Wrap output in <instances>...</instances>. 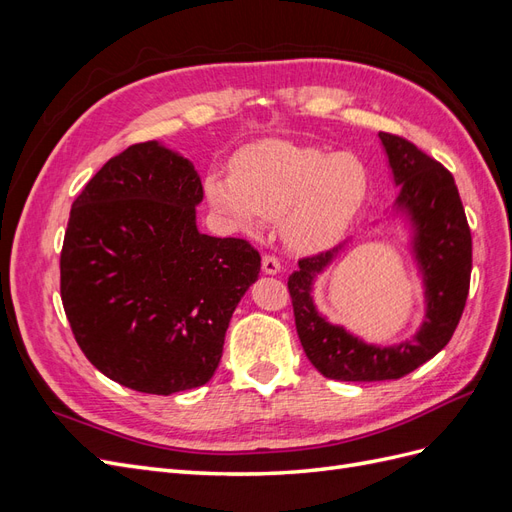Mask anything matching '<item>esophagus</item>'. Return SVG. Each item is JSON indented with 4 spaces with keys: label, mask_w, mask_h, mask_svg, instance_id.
<instances>
[{
    "label": "esophagus",
    "mask_w": 512,
    "mask_h": 512,
    "mask_svg": "<svg viewBox=\"0 0 512 512\" xmlns=\"http://www.w3.org/2000/svg\"><path fill=\"white\" fill-rule=\"evenodd\" d=\"M262 271L269 273V275H275L282 271V262L277 256H271V254H265L262 256Z\"/></svg>",
    "instance_id": "1"
}]
</instances>
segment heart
I'll list each match as a JSON object with an SVG mask.
<instances>
[{
  "instance_id": "1",
  "label": "heart",
  "mask_w": 512,
  "mask_h": 512,
  "mask_svg": "<svg viewBox=\"0 0 512 512\" xmlns=\"http://www.w3.org/2000/svg\"><path fill=\"white\" fill-rule=\"evenodd\" d=\"M205 190L239 226L280 220L290 250L318 252L342 237L363 207L367 170L352 153L260 141L237 153L232 173L211 170Z\"/></svg>"
}]
</instances>
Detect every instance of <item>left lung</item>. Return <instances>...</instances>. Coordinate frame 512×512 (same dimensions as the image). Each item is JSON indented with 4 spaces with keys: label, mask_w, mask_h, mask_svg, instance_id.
<instances>
[{
    "label": "left lung",
    "mask_w": 512,
    "mask_h": 512,
    "mask_svg": "<svg viewBox=\"0 0 512 512\" xmlns=\"http://www.w3.org/2000/svg\"><path fill=\"white\" fill-rule=\"evenodd\" d=\"M389 156L399 207L416 224V256L427 284V320L412 339L391 348L369 346L324 320L312 303L314 277L339 247L305 256L288 277L294 324L307 359L322 376L344 382L397 380L433 359L457 329L472 273V235L453 175L408 138L380 132Z\"/></svg>",
    "instance_id": "left-lung-1"
}]
</instances>
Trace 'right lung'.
I'll list each match as a JSON object with an SVG mask.
<instances>
[{
	"instance_id": "add662e5",
	"label": "right lung",
	"mask_w": 512,
	"mask_h": 512,
	"mask_svg": "<svg viewBox=\"0 0 512 512\" xmlns=\"http://www.w3.org/2000/svg\"><path fill=\"white\" fill-rule=\"evenodd\" d=\"M203 196L194 166L149 141L108 160L72 203L61 303L91 365L128 389L207 384L232 312L258 280L250 241L198 232Z\"/></svg>"
}]
</instances>
